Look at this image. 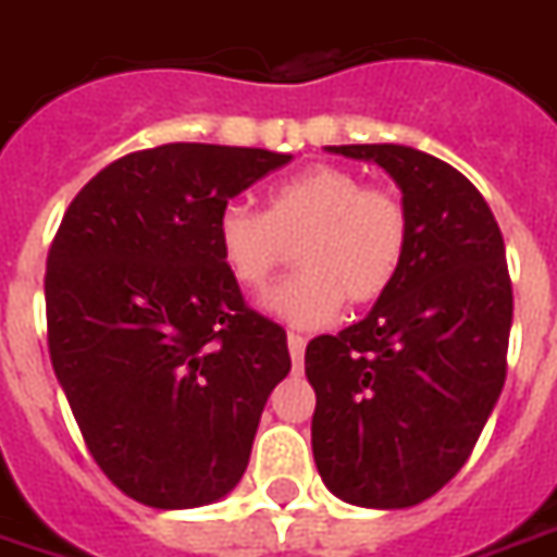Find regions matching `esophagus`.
Instances as JSON below:
<instances>
[{"label": "esophagus", "instance_id": "esophagus-1", "mask_svg": "<svg viewBox=\"0 0 557 557\" xmlns=\"http://www.w3.org/2000/svg\"><path fill=\"white\" fill-rule=\"evenodd\" d=\"M286 344H289V357H293V362L298 366V362H301V357H305L308 338H305V335H295V332H289V335H286Z\"/></svg>", "mask_w": 557, "mask_h": 557}]
</instances>
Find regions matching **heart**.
Segmentation results:
<instances>
[{
  "instance_id": "1",
  "label": "heart",
  "mask_w": 557,
  "mask_h": 557,
  "mask_svg": "<svg viewBox=\"0 0 557 557\" xmlns=\"http://www.w3.org/2000/svg\"><path fill=\"white\" fill-rule=\"evenodd\" d=\"M215 247L228 277L252 295L274 283L295 249L301 271L268 295V310L293 326H323L344 298L354 308L374 305L399 277L408 207L354 170L317 164L271 185L264 213L225 203L215 215Z\"/></svg>"
}]
</instances>
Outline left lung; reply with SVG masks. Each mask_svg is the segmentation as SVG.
Segmentation results:
<instances>
[{
  "instance_id": "obj_1",
  "label": "left lung",
  "mask_w": 557,
  "mask_h": 557,
  "mask_svg": "<svg viewBox=\"0 0 557 557\" xmlns=\"http://www.w3.org/2000/svg\"><path fill=\"white\" fill-rule=\"evenodd\" d=\"M403 188L408 249L366 320L305 350L313 460L347 503L406 509L445 487L506 381L512 280L497 219L460 170L408 146H329Z\"/></svg>"
}]
</instances>
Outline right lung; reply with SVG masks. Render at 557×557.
I'll use <instances>...</instances> for the list:
<instances>
[{
    "mask_svg": "<svg viewBox=\"0 0 557 557\" xmlns=\"http://www.w3.org/2000/svg\"><path fill=\"white\" fill-rule=\"evenodd\" d=\"M293 154L207 143L131 151L63 215L45 271L48 350L90 457L136 503L191 509L247 472L286 332L244 301L215 215Z\"/></svg>",
    "mask_w": 557,
    "mask_h": 557,
    "instance_id": "right-lung-1",
    "label": "right lung"
}]
</instances>
